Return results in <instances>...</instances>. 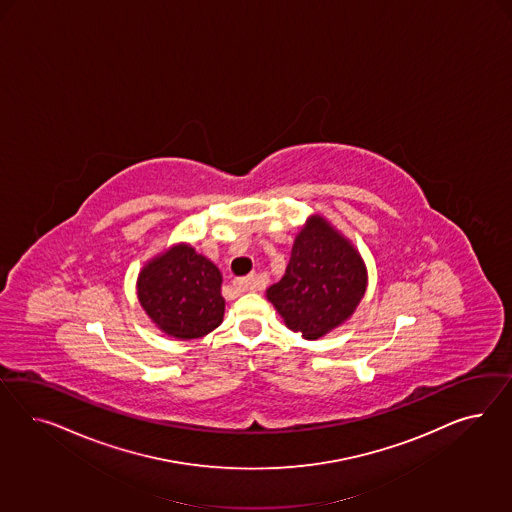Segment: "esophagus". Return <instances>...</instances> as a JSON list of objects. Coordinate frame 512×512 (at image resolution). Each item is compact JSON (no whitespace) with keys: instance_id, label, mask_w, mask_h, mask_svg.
<instances>
[{"instance_id":"34e87169","label":"esophagus","mask_w":512,"mask_h":512,"mask_svg":"<svg viewBox=\"0 0 512 512\" xmlns=\"http://www.w3.org/2000/svg\"><path fill=\"white\" fill-rule=\"evenodd\" d=\"M234 285H236L238 291H242V293H248V291H255V289H257V283H255L253 276L234 279Z\"/></svg>"}]
</instances>
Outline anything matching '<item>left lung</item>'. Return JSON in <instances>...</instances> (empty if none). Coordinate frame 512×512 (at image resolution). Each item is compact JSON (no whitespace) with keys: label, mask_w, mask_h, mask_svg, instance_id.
Instances as JSON below:
<instances>
[{"label":"left lung","mask_w":512,"mask_h":512,"mask_svg":"<svg viewBox=\"0 0 512 512\" xmlns=\"http://www.w3.org/2000/svg\"><path fill=\"white\" fill-rule=\"evenodd\" d=\"M364 291L366 268L355 248L325 219L311 217L266 298L291 330L317 340L351 317Z\"/></svg>","instance_id":"8db88e82"}]
</instances>
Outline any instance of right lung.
<instances>
[{
  "mask_svg": "<svg viewBox=\"0 0 512 512\" xmlns=\"http://www.w3.org/2000/svg\"><path fill=\"white\" fill-rule=\"evenodd\" d=\"M137 291L155 325L174 338H202L223 321L221 274L191 246H176L146 264Z\"/></svg>",
  "mask_w": 512,
  "mask_h": 512,
  "instance_id": "add662e5",
  "label": "right lung"
}]
</instances>
